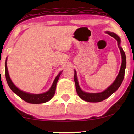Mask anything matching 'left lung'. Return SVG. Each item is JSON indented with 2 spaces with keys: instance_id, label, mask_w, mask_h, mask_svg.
Returning <instances> with one entry per match:
<instances>
[{
  "instance_id": "8db88e82",
  "label": "left lung",
  "mask_w": 134,
  "mask_h": 134,
  "mask_svg": "<svg viewBox=\"0 0 134 134\" xmlns=\"http://www.w3.org/2000/svg\"><path fill=\"white\" fill-rule=\"evenodd\" d=\"M107 34H109V35L112 36L115 38V40H116L117 43H118V47L120 50L121 54V58H122V63L121 66V68L120 70V72L118 73V75L117 76L116 79L114 81V82L109 87H108L105 90L102 91L101 93H87L85 91H82L79 87V85L77 78V74L76 71H74V82L75 84H76V91L79 96L82 99H83L85 101L89 102H98L102 101V100H105V99L113 94V93H115L117 90L118 89V88L120 87L121 84L122 83V80H123L124 77V72H125V69L126 67V55L124 53L123 49L120 46V43L121 40L119 36L117 35L116 34H114V33L110 32H106Z\"/></svg>"
}]
</instances>
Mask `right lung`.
<instances>
[{"mask_svg": "<svg viewBox=\"0 0 134 134\" xmlns=\"http://www.w3.org/2000/svg\"><path fill=\"white\" fill-rule=\"evenodd\" d=\"M61 73L62 72H60L57 75V76L55 79L51 88L47 92L44 93L43 94H31V93H26L25 91L21 90H19L14 85V84L13 83L10 76H9L8 68H7V60L6 62H5V77H6V80L9 87L20 98L25 100V102L30 104H42L50 100L53 98V96H54L55 93L57 83Z\"/></svg>", "mask_w": 134, "mask_h": 134, "instance_id": "1", "label": "right lung"}]
</instances>
